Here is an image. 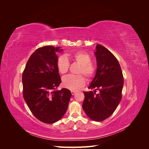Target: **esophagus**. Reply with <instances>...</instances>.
Listing matches in <instances>:
<instances>
[{
  "mask_svg": "<svg viewBox=\"0 0 149 149\" xmlns=\"http://www.w3.org/2000/svg\"><path fill=\"white\" fill-rule=\"evenodd\" d=\"M71 94H72V95H74V94H76V92L75 91H71Z\"/></svg>",
  "mask_w": 149,
  "mask_h": 149,
  "instance_id": "obj_1",
  "label": "esophagus"
}]
</instances>
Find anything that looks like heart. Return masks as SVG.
Segmentation results:
<instances>
[{"mask_svg":"<svg viewBox=\"0 0 149 149\" xmlns=\"http://www.w3.org/2000/svg\"><path fill=\"white\" fill-rule=\"evenodd\" d=\"M72 58L81 65L79 73H83L88 79L94 77L96 68L91 64V58L88 53L79 52L73 54ZM69 61L65 56H61L57 60L56 66L58 71L61 74H65L68 71ZM86 80L82 75L70 74L63 78L62 84L66 88L70 90H77L85 84Z\"/></svg>","mask_w":149,"mask_h":149,"instance_id":"b5f03b06","label":"heart"}]
</instances>
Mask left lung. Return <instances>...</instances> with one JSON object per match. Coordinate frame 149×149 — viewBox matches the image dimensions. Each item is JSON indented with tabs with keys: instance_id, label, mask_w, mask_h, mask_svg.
Wrapping results in <instances>:
<instances>
[{
	"instance_id": "1",
	"label": "left lung",
	"mask_w": 149,
	"mask_h": 149,
	"mask_svg": "<svg viewBox=\"0 0 149 149\" xmlns=\"http://www.w3.org/2000/svg\"><path fill=\"white\" fill-rule=\"evenodd\" d=\"M94 55L96 73L88 87L94 91L84 92L82 107L90 119L100 122L113 114L120 103L124 78L119 61L106 48L97 44Z\"/></svg>"
}]
</instances>
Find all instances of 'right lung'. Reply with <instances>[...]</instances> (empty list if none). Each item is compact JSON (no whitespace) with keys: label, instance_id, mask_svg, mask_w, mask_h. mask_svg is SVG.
Instances as JSON below:
<instances>
[{"label":"right lung","instance_id":"obj_1","mask_svg":"<svg viewBox=\"0 0 149 149\" xmlns=\"http://www.w3.org/2000/svg\"><path fill=\"white\" fill-rule=\"evenodd\" d=\"M61 47L45 46L30 56L22 74L23 96L32 114L40 121L53 124L64 116L71 93L62 88L55 90L61 82L56 66L57 53Z\"/></svg>","mask_w":149,"mask_h":149}]
</instances>
